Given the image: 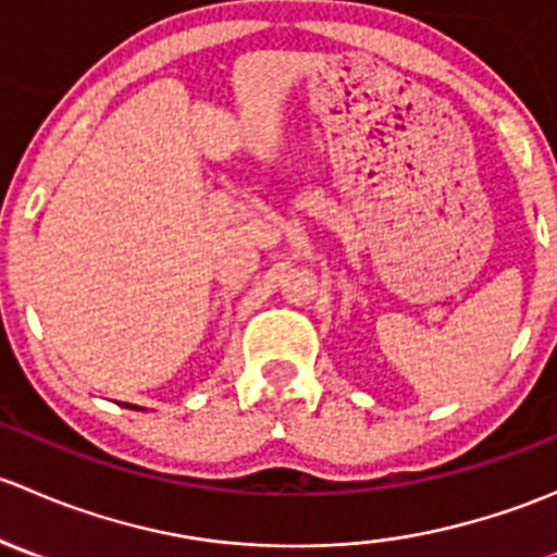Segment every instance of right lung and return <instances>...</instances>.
<instances>
[{
    "label": "right lung",
    "mask_w": 557,
    "mask_h": 557,
    "mask_svg": "<svg viewBox=\"0 0 557 557\" xmlns=\"http://www.w3.org/2000/svg\"><path fill=\"white\" fill-rule=\"evenodd\" d=\"M134 409H137V407H134Z\"/></svg>",
    "instance_id": "1"
}]
</instances>
